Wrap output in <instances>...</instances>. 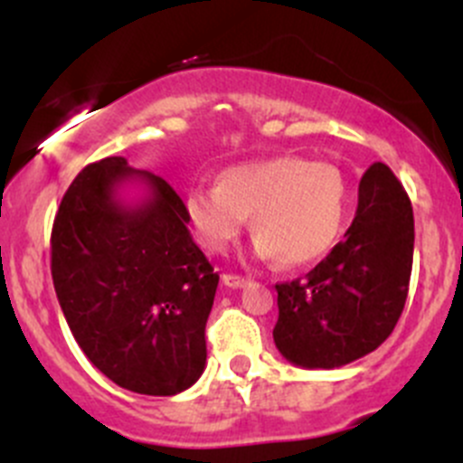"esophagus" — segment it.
Returning <instances> with one entry per match:
<instances>
[{"instance_id":"esophagus-1","label":"esophagus","mask_w":463,"mask_h":463,"mask_svg":"<svg viewBox=\"0 0 463 463\" xmlns=\"http://www.w3.org/2000/svg\"><path fill=\"white\" fill-rule=\"evenodd\" d=\"M223 284H226V287H232V288H241L249 284V278H244V275H237V273H226L223 275Z\"/></svg>"}]
</instances>
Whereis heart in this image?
<instances>
[{"label":"heart","instance_id":"heart-1","mask_svg":"<svg viewBox=\"0 0 463 463\" xmlns=\"http://www.w3.org/2000/svg\"><path fill=\"white\" fill-rule=\"evenodd\" d=\"M352 210V185L329 163L273 156L219 175L217 188L185 197L194 237L208 253H223L250 217L255 253L287 269L309 266L338 244Z\"/></svg>","mask_w":463,"mask_h":463}]
</instances>
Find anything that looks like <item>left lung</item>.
Returning <instances> with one entry per match:
<instances>
[{
  "label": "left lung",
  "instance_id": "left-lung-1",
  "mask_svg": "<svg viewBox=\"0 0 463 463\" xmlns=\"http://www.w3.org/2000/svg\"><path fill=\"white\" fill-rule=\"evenodd\" d=\"M414 214L385 163L367 167L343 241L305 278L275 284V347L293 365L334 370L374 352L394 331L412 273Z\"/></svg>",
  "mask_w": 463,
  "mask_h": 463
}]
</instances>
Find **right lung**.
Wrapping results in <instances>:
<instances>
[{
    "label": "right lung",
    "mask_w": 463,
    "mask_h": 463,
    "mask_svg": "<svg viewBox=\"0 0 463 463\" xmlns=\"http://www.w3.org/2000/svg\"><path fill=\"white\" fill-rule=\"evenodd\" d=\"M132 175L150 197L129 209L115 188ZM51 275L73 338L116 385L172 396L203 374L219 275L165 179L132 170L123 156L87 165L55 214Z\"/></svg>",
    "instance_id": "obj_1"
}]
</instances>
